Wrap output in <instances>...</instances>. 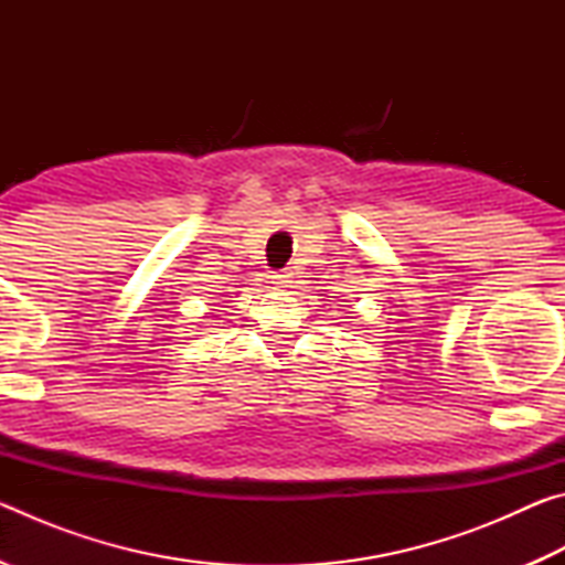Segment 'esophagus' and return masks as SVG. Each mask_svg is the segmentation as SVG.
<instances>
[{
  "label": "esophagus",
  "mask_w": 565,
  "mask_h": 565,
  "mask_svg": "<svg viewBox=\"0 0 565 565\" xmlns=\"http://www.w3.org/2000/svg\"><path fill=\"white\" fill-rule=\"evenodd\" d=\"M291 279H294V274L291 271H274L271 274V284H276V286H289L291 284Z\"/></svg>",
  "instance_id": "obj_1"
}]
</instances>
